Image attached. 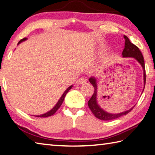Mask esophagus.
Wrapping results in <instances>:
<instances>
[{
	"label": "esophagus",
	"mask_w": 155,
	"mask_h": 155,
	"mask_svg": "<svg viewBox=\"0 0 155 155\" xmlns=\"http://www.w3.org/2000/svg\"><path fill=\"white\" fill-rule=\"evenodd\" d=\"M86 82V79L84 78H80V79H78L76 82L77 84H84Z\"/></svg>",
	"instance_id": "esophagus-1"
}]
</instances>
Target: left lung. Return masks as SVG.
I'll use <instances>...</instances> for the list:
<instances>
[{"instance_id":"1","label":"left lung","mask_w":155,"mask_h":155,"mask_svg":"<svg viewBox=\"0 0 155 155\" xmlns=\"http://www.w3.org/2000/svg\"><path fill=\"white\" fill-rule=\"evenodd\" d=\"M124 39H125V42H124V48L123 51V53H122V56H123V58H134L141 64V66H142L143 71V84H143V91L146 84V71L143 57L142 56V52H141L140 50V49L138 48L136 45L133 44V43L129 41L128 37L125 36V35H124ZM89 82H90L91 84H92L94 86V91L93 96L91 97L90 100L88 101V105L89 108H90L91 110V112H93V114L96 118L102 120H114V119H116L120 117V116L127 114L129 112H131V110L134 107L135 105L129 110L124 111L123 112L118 114H112L106 112V111L103 110L102 108L99 106L98 102H97V80L96 79V78L94 77V76H92V77L89 78Z\"/></svg>"}]
</instances>
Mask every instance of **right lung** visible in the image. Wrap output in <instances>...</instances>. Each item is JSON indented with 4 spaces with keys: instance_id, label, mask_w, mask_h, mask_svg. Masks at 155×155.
<instances>
[{
    "instance_id": "obj_1",
    "label": "right lung",
    "mask_w": 155,
    "mask_h": 155,
    "mask_svg": "<svg viewBox=\"0 0 155 155\" xmlns=\"http://www.w3.org/2000/svg\"><path fill=\"white\" fill-rule=\"evenodd\" d=\"M26 39H27L26 38H24V39H21V40L20 41L18 42V45L20 44V43H21V42L25 41H26ZM72 87H73V85L69 86V87H68V88L66 89V91H65L64 92V93L62 94V95L61 97V98L59 99V100L58 101V102L56 103V104L55 105H54V107L52 108V109L50 110V111H48V112H46V113H45V114H41V115H36V116L35 115V116H37V117H40V118H45V117H48V116H52L53 114H55V112H56V111L58 110V108H59L60 107H61V105H62V102H63V101H64L65 96H66V94H67L68 92H69V91L71 90V88H72Z\"/></svg>"
}]
</instances>
